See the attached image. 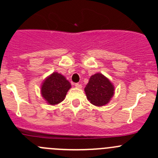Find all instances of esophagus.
<instances>
[{"label":"esophagus","instance_id":"34e87169","mask_svg":"<svg viewBox=\"0 0 158 158\" xmlns=\"http://www.w3.org/2000/svg\"><path fill=\"white\" fill-rule=\"evenodd\" d=\"M75 86H76V88H78V89H81L82 87V85H81V84H79V83H76V84H75Z\"/></svg>","mask_w":158,"mask_h":158}]
</instances>
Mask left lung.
Segmentation results:
<instances>
[{"mask_svg": "<svg viewBox=\"0 0 158 158\" xmlns=\"http://www.w3.org/2000/svg\"><path fill=\"white\" fill-rule=\"evenodd\" d=\"M114 85L102 73H95L89 79L85 92L90 103L95 106L108 104L114 95Z\"/></svg>", "mask_w": 158, "mask_h": 158, "instance_id": "left-lung-1", "label": "left lung"}]
</instances>
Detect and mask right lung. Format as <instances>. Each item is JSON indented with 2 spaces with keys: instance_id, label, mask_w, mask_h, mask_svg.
I'll use <instances>...</instances> for the list:
<instances>
[{
  "instance_id": "1",
  "label": "right lung",
  "mask_w": 158,
  "mask_h": 158,
  "mask_svg": "<svg viewBox=\"0 0 158 158\" xmlns=\"http://www.w3.org/2000/svg\"><path fill=\"white\" fill-rule=\"evenodd\" d=\"M71 88L69 81L58 73H53L43 82L41 94L49 105H56L63 101Z\"/></svg>"
}]
</instances>
